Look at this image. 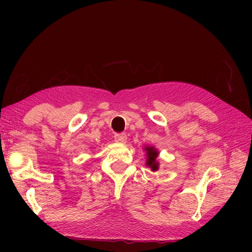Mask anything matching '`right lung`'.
Instances as JSON below:
<instances>
[{"label":"right lung","instance_id":"1","mask_svg":"<svg viewBox=\"0 0 252 252\" xmlns=\"http://www.w3.org/2000/svg\"><path fill=\"white\" fill-rule=\"evenodd\" d=\"M144 150L147 151V157H148L147 165L149 168H151L152 171H157V170L159 169V163H158L157 161L159 152H158L157 149H155V147H146Z\"/></svg>","mask_w":252,"mask_h":252}]
</instances>
